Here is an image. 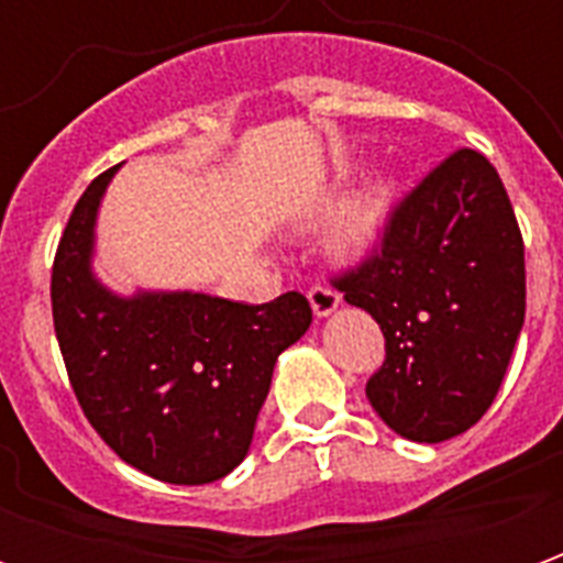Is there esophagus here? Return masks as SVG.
<instances>
[{
  "instance_id": "esophagus-1",
  "label": "esophagus",
  "mask_w": 563,
  "mask_h": 563,
  "mask_svg": "<svg viewBox=\"0 0 563 563\" xmlns=\"http://www.w3.org/2000/svg\"><path fill=\"white\" fill-rule=\"evenodd\" d=\"M307 298H310V307H313V313H317V317H329V313H334L338 305H341V295L334 292L331 286H322V283L310 286Z\"/></svg>"
}]
</instances>
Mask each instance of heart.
<instances>
[{"mask_svg":"<svg viewBox=\"0 0 563 563\" xmlns=\"http://www.w3.org/2000/svg\"><path fill=\"white\" fill-rule=\"evenodd\" d=\"M391 192L386 186H371L365 196H358L343 213L341 225L334 232V250L341 256H365L377 244L379 229L386 222Z\"/></svg>","mask_w":563,"mask_h":563,"instance_id":"b5f03b06","label":"heart"}]
</instances>
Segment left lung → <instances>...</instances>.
Returning a JSON list of instances; mask_svg holds the SVG:
<instances>
[{
	"mask_svg": "<svg viewBox=\"0 0 563 563\" xmlns=\"http://www.w3.org/2000/svg\"><path fill=\"white\" fill-rule=\"evenodd\" d=\"M331 286L386 338L365 391L391 431L440 443L479 422L525 325V241L495 165L452 150Z\"/></svg>",
	"mask_w": 563,
	"mask_h": 563,
	"instance_id": "left-lung-1",
	"label": "left lung"
}]
</instances>
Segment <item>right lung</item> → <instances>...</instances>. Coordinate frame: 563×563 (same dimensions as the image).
Wrapping results in <instances>:
<instances>
[{"label": "right lung", "mask_w": 563, "mask_h": 563, "mask_svg": "<svg viewBox=\"0 0 563 563\" xmlns=\"http://www.w3.org/2000/svg\"><path fill=\"white\" fill-rule=\"evenodd\" d=\"M114 168L68 217L51 271L59 353L80 410L120 459L153 479L205 485L244 461L277 355L310 329L286 292L238 305L198 292L117 298L90 274L92 225Z\"/></svg>", "instance_id": "right-lung-1"}]
</instances>
